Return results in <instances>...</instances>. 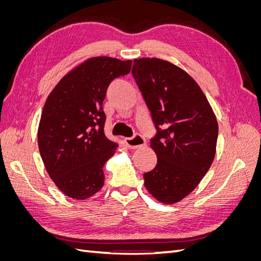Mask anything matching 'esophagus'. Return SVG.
<instances>
[{
	"mask_svg": "<svg viewBox=\"0 0 261 261\" xmlns=\"http://www.w3.org/2000/svg\"><path fill=\"white\" fill-rule=\"evenodd\" d=\"M126 146L130 149H137L139 147H143L146 144V139L139 135V134H136V135H134L132 138H125L124 139Z\"/></svg>",
	"mask_w": 261,
	"mask_h": 261,
	"instance_id": "1",
	"label": "esophagus"
}]
</instances>
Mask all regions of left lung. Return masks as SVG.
Masks as SVG:
<instances>
[{
  "label": "left lung",
  "mask_w": 261,
  "mask_h": 261,
  "mask_svg": "<svg viewBox=\"0 0 261 261\" xmlns=\"http://www.w3.org/2000/svg\"><path fill=\"white\" fill-rule=\"evenodd\" d=\"M132 74L151 113L155 168L144 174L155 199L175 203L199 184L215 159L218 122L200 87L160 59L134 60Z\"/></svg>",
  "instance_id": "left-lung-1"
}]
</instances>
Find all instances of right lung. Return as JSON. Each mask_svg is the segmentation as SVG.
<instances>
[{"label": "right lung", "mask_w": 261, "mask_h": 261, "mask_svg": "<svg viewBox=\"0 0 261 261\" xmlns=\"http://www.w3.org/2000/svg\"><path fill=\"white\" fill-rule=\"evenodd\" d=\"M130 67L132 61L89 59L63 77L45 101L39 151L55 185L70 198H89L105 184L102 169L117 145L105 135L102 103L110 84Z\"/></svg>", "instance_id": "1"}]
</instances>
